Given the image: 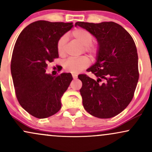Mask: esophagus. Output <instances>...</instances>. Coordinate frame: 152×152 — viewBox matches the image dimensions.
<instances>
[{"instance_id": "1", "label": "esophagus", "mask_w": 152, "mask_h": 152, "mask_svg": "<svg viewBox=\"0 0 152 152\" xmlns=\"http://www.w3.org/2000/svg\"><path fill=\"white\" fill-rule=\"evenodd\" d=\"M72 76H73V78H74V79H76V78H77V77H78V75L76 74H73Z\"/></svg>"}]
</instances>
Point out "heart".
<instances>
[{
    "instance_id": "1",
    "label": "heart",
    "mask_w": 152,
    "mask_h": 152,
    "mask_svg": "<svg viewBox=\"0 0 152 152\" xmlns=\"http://www.w3.org/2000/svg\"><path fill=\"white\" fill-rule=\"evenodd\" d=\"M71 36L76 41L83 46V49L86 53H88L91 57L95 58L98 56L99 48L93 44L94 37L89 31L83 28L75 29L71 32ZM67 38L66 36H62L57 43V50L59 55L64 56L65 53L66 43ZM89 65V59L86 56H82L78 58H69L64 61V67L66 71L71 73L80 72L86 69Z\"/></svg>"
}]
</instances>
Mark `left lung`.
<instances>
[{
  "instance_id": "left-lung-1",
  "label": "left lung",
  "mask_w": 152,
  "mask_h": 152,
  "mask_svg": "<svg viewBox=\"0 0 152 152\" xmlns=\"http://www.w3.org/2000/svg\"><path fill=\"white\" fill-rule=\"evenodd\" d=\"M96 38V62L87 69L98 79L78 75L83 106L95 117L109 118L124 111L132 102L139 80L137 47L131 35L114 22H76Z\"/></svg>"
}]
</instances>
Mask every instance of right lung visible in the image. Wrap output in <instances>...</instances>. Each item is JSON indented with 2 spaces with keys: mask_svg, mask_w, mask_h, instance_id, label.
Masks as SVG:
<instances>
[{
  "mask_svg": "<svg viewBox=\"0 0 152 152\" xmlns=\"http://www.w3.org/2000/svg\"><path fill=\"white\" fill-rule=\"evenodd\" d=\"M73 23L38 20L18 36L12 54L10 70L20 105L38 118L49 117L61 108V98L73 78L70 73L47 74L48 63L58 58L57 43Z\"/></svg>",
  "mask_w": 152,
  "mask_h": 152,
  "instance_id": "right-lung-1",
  "label": "right lung"
}]
</instances>
